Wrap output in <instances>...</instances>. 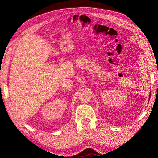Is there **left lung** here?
<instances>
[{"label":"left lung","mask_w":158,"mask_h":158,"mask_svg":"<svg viewBox=\"0 0 158 158\" xmlns=\"http://www.w3.org/2000/svg\"><path fill=\"white\" fill-rule=\"evenodd\" d=\"M150 97H151V94H150V95H149V98L148 99H150Z\"/></svg>","instance_id":"1"}]
</instances>
